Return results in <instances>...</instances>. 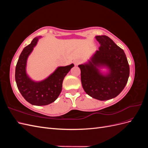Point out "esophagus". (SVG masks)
Instances as JSON below:
<instances>
[{
  "mask_svg": "<svg viewBox=\"0 0 148 148\" xmlns=\"http://www.w3.org/2000/svg\"><path fill=\"white\" fill-rule=\"evenodd\" d=\"M73 63H74V64H75V65H79L80 63H82V62L80 61L79 60H75L73 61Z\"/></svg>",
  "mask_w": 148,
  "mask_h": 148,
  "instance_id": "esophagus-1",
  "label": "esophagus"
}]
</instances>
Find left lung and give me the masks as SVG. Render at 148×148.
Instances as JSON below:
<instances>
[{
	"label": "left lung",
	"mask_w": 148,
	"mask_h": 148,
	"mask_svg": "<svg viewBox=\"0 0 148 148\" xmlns=\"http://www.w3.org/2000/svg\"><path fill=\"white\" fill-rule=\"evenodd\" d=\"M99 49L93 56L89 64L79 65L82 86L86 94L95 99L106 101L117 96L127 83L130 67L122 49L107 36H97ZM107 66L110 73L101 75L97 67Z\"/></svg>",
	"instance_id": "obj_1"
}]
</instances>
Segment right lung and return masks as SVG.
<instances>
[{"label": "right lung", "instance_id": "add662e5", "mask_svg": "<svg viewBox=\"0 0 148 148\" xmlns=\"http://www.w3.org/2000/svg\"><path fill=\"white\" fill-rule=\"evenodd\" d=\"M38 40V38H34L21 52L15 68V81L18 89L26 101L35 106H46L55 101L59 97L63 80L74 65L60 66L44 81L33 82L26 73V60Z\"/></svg>", "mask_w": 148, "mask_h": 148}]
</instances>
